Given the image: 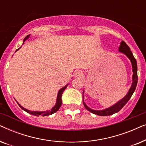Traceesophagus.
<instances>
[{
	"label": "esophagus",
	"mask_w": 146,
	"mask_h": 146,
	"mask_svg": "<svg viewBox=\"0 0 146 146\" xmlns=\"http://www.w3.org/2000/svg\"><path fill=\"white\" fill-rule=\"evenodd\" d=\"M82 74H83L82 72L80 70H76V71H75V72H74V76L76 77L77 76H82Z\"/></svg>",
	"instance_id": "34e87169"
}]
</instances>
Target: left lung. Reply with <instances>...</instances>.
<instances>
[{
	"label": "left lung",
	"instance_id": "left-lung-1",
	"mask_svg": "<svg viewBox=\"0 0 146 146\" xmlns=\"http://www.w3.org/2000/svg\"><path fill=\"white\" fill-rule=\"evenodd\" d=\"M119 52L123 54L126 56L128 58L129 60L131 62V66H132V72H133V75H132V83H131L130 88L129 89L128 92L126 94V95L124 97L122 98L120 100L117 102L116 103H115L114 104L111 106L110 107L107 108L103 109V110H93L90 108L84 102V90L83 91V104L84 105V107L87 110L90 111L91 113H94V114L102 115V116H106V115H112L113 113L118 112L124 106L131 96L134 92L135 88H136L137 83V62L135 60L134 56H133L132 52L130 50L128 46L126 44V43L124 41H121L119 43V46L118 48Z\"/></svg>",
	"mask_w": 146,
	"mask_h": 146
}]
</instances>
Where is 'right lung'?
Masks as SVG:
<instances>
[{
  "instance_id": "add662e5",
  "label": "right lung",
  "mask_w": 146,
  "mask_h": 146,
  "mask_svg": "<svg viewBox=\"0 0 146 146\" xmlns=\"http://www.w3.org/2000/svg\"><path fill=\"white\" fill-rule=\"evenodd\" d=\"M30 36H31V35H28L27 36H26L25 38V39H24V40H23V44H24V42H25L26 40H28V39L29 38ZM19 50V48L17 49V50H16V52ZM68 86V84H67L65 86L62 87V88H60V89L59 90V91L58 92V94H57L56 102L55 105L54 106V107L52 108V109L49 110H46V111H31V110H28V109H26L24 107L22 106L17 101V102L18 104L19 105V106L21 107V108L23 109L24 111H27V113H30V114L36 115V116H40V115H41V116H48V115H52V114H53L54 113L56 112V111L59 110L60 108L61 105H62V95L64 91L65 90V89Z\"/></svg>"
}]
</instances>
